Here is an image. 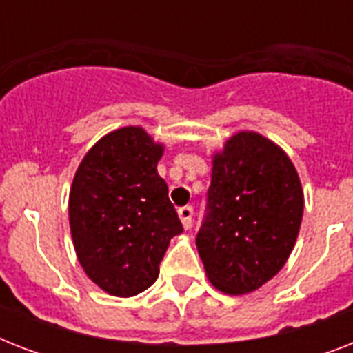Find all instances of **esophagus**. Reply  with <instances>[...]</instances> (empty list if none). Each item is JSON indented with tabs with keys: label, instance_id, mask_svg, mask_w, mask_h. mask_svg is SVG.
Wrapping results in <instances>:
<instances>
[{
	"label": "esophagus",
	"instance_id": "34e87169",
	"mask_svg": "<svg viewBox=\"0 0 353 353\" xmlns=\"http://www.w3.org/2000/svg\"><path fill=\"white\" fill-rule=\"evenodd\" d=\"M177 214H179V220H181L183 227L188 229V227L192 225V216H194V209L192 207H181V209L177 210Z\"/></svg>",
	"mask_w": 353,
	"mask_h": 353
}]
</instances>
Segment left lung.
Returning <instances> with one entry per match:
<instances>
[{"label": "left lung", "instance_id": "obj_1", "mask_svg": "<svg viewBox=\"0 0 353 353\" xmlns=\"http://www.w3.org/2000/svg\"><path fill=\"white\" fill-rule=\"evenodd\" d=\"M209 216L196 245L216 290L245 295L273 279L295 247L304 192L284 150L238 132L212 155Z\"/></svg>", "mask_w": 353, "mask_h": 353}]
</instances>
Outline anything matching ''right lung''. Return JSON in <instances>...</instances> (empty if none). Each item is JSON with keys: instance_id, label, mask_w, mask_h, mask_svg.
Instances as JSON below:
<instances>
[{"instance_id": "right-lung-1", "label": "right lung", "mask_w": 353, "mask_h": 353, "mask_svg": "<svg viewBox=\"0 0 353 353\" xmlns=\"http://www.w3.org/2000/svg\"><path fill=\"white\" fill-rule=\"evenodd\" d=\"M165 144L124 126L97 141L77 168L69 227L84 273L113 296H133L159 276V263L183 225L157 174Z\"/></svg>"}]
</instances>
